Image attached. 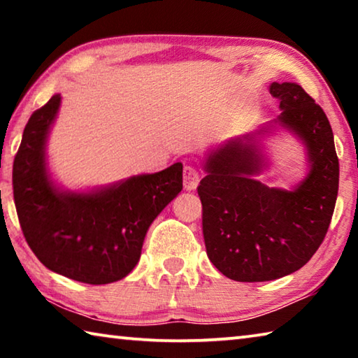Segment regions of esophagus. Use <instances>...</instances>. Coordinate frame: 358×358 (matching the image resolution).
Instances as JSON below:
<instances>
[{
    "label": "esophagus",
    "instance_id": "1",
    "mask_svg": "<svg viewBox=\"0 0 358 358\" xmlns=\"http://www.w3.org/2000/svg\"><path fill=\"white\" fill-rule=\"evenodd\" d=\"M199 172L194 166H185L183 169V183H185V189L192 191L196 189L199 185Z\"/></svg>",
    "mask_w": 358,
    "mask_h": 358
}]
</instances>
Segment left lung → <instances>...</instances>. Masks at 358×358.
<instances>
[{
    "label": "left lung",
    "instance_id": "left-lung-1",
    "mask_svg": "<svg viewBox=\"0 0 358 358\" xmlns=\"http://www.w3.org/2000/svg\"><path fill=\"white\" fill-rule=\"evenodd\" d=\"M270 94L281 108L275 123L305 143L308 177L292 191L254 180L265 162L246 136L208 156L207 177L197 187L207 256L224 276L240 282L300 270L324 241L338 196L339 162L325 112L296 83H271Z\"/></svg>",
    "mask_w": 358,
    "mask_h": 358
}]
</instances>
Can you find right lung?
Wrapping results in <instances>:
<instances>
[{
	"label": "right lung",
	"mask_w": 358,
	"mask_h": 358,
	"mask_svg": "<svg viewBox=\"0 0 358 358\" xmlns=\"http://www.w3.org/2000/svg\"><path fill=\"white\" fill-rule=\"evenodd\" d=\"M62 96L29 117L12 169L22 232L48 270L85 284L123 280L141 259L147 230L183 189V166L131 177L92 192L59 191L45 167V142Z\"/></svg>",
	"instance_id": "1"
}]
</instances>
